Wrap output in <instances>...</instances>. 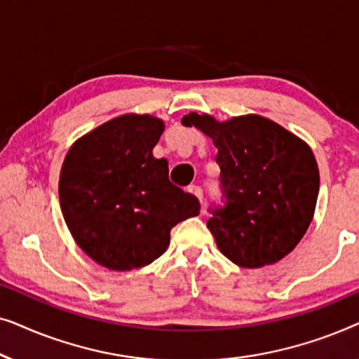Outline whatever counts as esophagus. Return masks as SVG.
<instances>
[{"instance_id":"1","label":"esophagus","mask_w":359,"mask_h":359,"mask_svg":"<svg viewBox=\"0 0 359 359\" xmlns=\"http://www.w3.org/2000/svg\"><path fill=\"white\" fill-rule=\"evenodd\" d=\"M189 191L196 196V198L201 201V203H203V201H204V193H203V188H201V186H196V184L189 186Z\"/></svg>"}]
</instances>
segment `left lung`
Instances as JSON below:
<instances>
[{
    "label": "left lung",
    "mask_w": 359,
    "mask_h": 359,
    "mask_svg": "<svg viewBox=\"0 0 359 359\" xmlns=\"http://www.w3.org/2000/svg\"><path fill=\"white\" fill-rule=\"evenodd\" d=\"M181 122L217 147L222 204L209 208L208 227L220 252L242 268L291 253L312 222L320 186L306 142L257 114L217 122L191 112Z\"/></svg>",
    "instance_id": "left-lung-1"
}]
</instances>
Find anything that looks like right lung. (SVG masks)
Listing matches in <instances>:
<instances>
[{
  "instance_id": "1",
  "label": "right lung",
  "mask_w": 359,
  "mask_h": 359,
  "mask_svg": "<svg viewBox=\"0 0 359 359\" xmlns=\"http://www.w3.org/2000/svg\"><path fill=\"white\" fill-rule=\"evenodd\" d=\"M163 130L154 116L124 114L68 150L58 183L63 219L102 266L150 264L168 248L171 229L199 214L198 198L170 181L168 161L151 155Z\"/></svg>"
}]
</instances>
